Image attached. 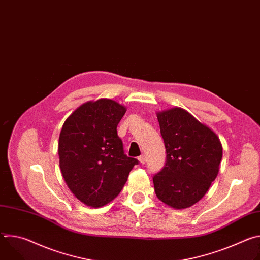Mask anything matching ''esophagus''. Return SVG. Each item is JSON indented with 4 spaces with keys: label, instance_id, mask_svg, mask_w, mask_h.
Wrapping results in <instances>:
<instances>
[{
    "label": "esophagus",
    "instance_id": "obj_1",
    "mask_svg": "<svg viewBox=\"0 0 260 260\" xmlns=\"http://www.w3.org/2000/svg\"><path fill=\"white\" fill-rule=\"evenodd\" d=\"M139 161L142 164V165H144L145 162H146V155H144V154H142L141 156H139Z\"/></svg>",
    "mask_w": 260,
    "mask_h": 260
}]
</instances>
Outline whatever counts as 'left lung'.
<instances>
[{
    "label": "left lung",
    "instance_id": "left-lung-1",
    "mask_svg": "<svg viewBox=\"0 0 260 260\" xmlns=\"http://www.w3.org/2000/svg\"><path fill=\"white\" fill-rule=\"evenodd\" d=\"M167 161L153 177L160 202L175 210L203 199L219 172L222 144L216 133L180 107L156 112Z\"/></svg>",
    "mask_w": 260,
    "mask_h": 260
}]
</instances>
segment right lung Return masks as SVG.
I'll return each mask as SVG.
<instances>
[{"mask_svg":"<svg viewBox=\"0 0 260 260\" xmlns=\"http://www.w3.org/2000/svg\"><path fill=\"white\" fill-rule=\"evenodd\" d=\"M126 107L111 99L89 101L66 119L58 139L59 168L71 192L90 208L112 202L138 160L117 136Z\"/></svg>","mask_w":260,"mask_h":260,"instance_id":"right-lung-1","label":"right lung"}]
</instances>
